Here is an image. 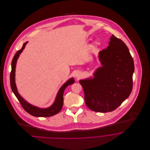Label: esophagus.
<instances>
[{"mask_svg": "<svg viewBox=\"0 0 150 150\" xmlns=\"http://www.w3.org/2000/svg\"><path fill=\"white\" fill-rule=\"evenodd\" d=\"M81 75H82V73H81V72L78 71L75 73V76H76L77 78L78 79L81 76Z\"/></svg>", "mask_w": 150, "mask_h": 150, "instance_id": "34e87169", "label": "esophagus"}]
</instances>
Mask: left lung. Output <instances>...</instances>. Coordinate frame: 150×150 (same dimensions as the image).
Instances as JSON below:
<instances>
[{"label":"left lung","instance_id":"1","mask_svg":"<svg viewBox=\"0 0 150 150\" xmlns=\"http://www.w3.org/2000/svg\"><path fill=\"white\" fill-rule=\"evenodd\" d=\"M108 44L99 53L102 66L96 70L93 78L79 80L86 105L99 112L115 110L128 98L133 88L134 65L128 48L114 35Z\"/></svg>","mask_w":150,"mask_h":150}]
</instances>
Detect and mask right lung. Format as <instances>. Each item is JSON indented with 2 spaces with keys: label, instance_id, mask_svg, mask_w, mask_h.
<instances>
[{
  "label": "right lung",
  "instance_id": "add662e5",
  "mask_svg": "<svg viewBox=\"0 0 150 150\" xmlns=\"http://www.w3.org/2000/svg\"><path fill=\"white\" fill-rule=\"evenodd\" d=\"M28 43V42H26L23 44L21 49L17 52V53L15 54L14 57L12 59V64H11L12 70H11V75H10V82H11V89L14 93V95L17 97V98L20 102L23 109L28 113H29V114L31 115L36 117H50V116H53L54 115L58 114L61 110L63 106V103H64L63 95H64V89L67 86L71 85L74 83L75 82L74 79L73 78L69 79L67 81H66V82H65L64 84L61 86V87L59 88L57 93L54 102L50 107H47V108H40V107H36L29 103V102H28L26 100H24V98L21 97V96L18 93L17 91V88L15 83V71H16V67L17 59Z\"/></svg>",
  "mask_w": 150,
  "mask_h": 150
}]
</instances>
